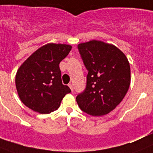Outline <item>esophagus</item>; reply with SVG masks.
Masks as SVG:
<instances>
[{
  "instance_id": "34e87169",
  "label": "esophagus",
  "mask_w": 153,
  "mask_h": 153,
  "mask_svg": "<svg viewBox=\"0 0 153 153\" xmlns=\"http://www.w3.org/2000/svg\"><path fill=\"white\" fill-rule=\"evenodd\" d=\"M68 86L70 87L71 90L73 92V90H74V87H73V85L71 84V83H70V84H68Z\"/></svg>"
}]
</instances>
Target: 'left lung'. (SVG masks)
<instances>
[{
	"label": "left lung",
	"mask_w": 153,
	"mask_h": 153,
	"mask_svg": "<svg viewBox=\"0 0 153 153\" xmlns=\"http://www.w3.org/2000/svg\"><path fill=\"white\" fill-rule=\"evenodd\" d=\"M88 70L86 88L76 97L85 113L102 116L116 108L128 92L131 82L128 60L114 45L91 40L78 45Z\"/></svg>",
	"instance_id": "obj_1"
}]
</instances>
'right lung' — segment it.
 Returning <instances> with one entry per match:
<instances>
[{
	"mask_svg": "<svg viewBox=\"0 0 153 153\" xmlns=\"http://www.w3.org/2000/svg\"><path fill=\"white\" fill-rule=\"evenodd\" d=\"M71 46L47 43L31 54L19 67L15 85L22 102L29 109L47 114L57 110L71 89L62 84L59 64Z\"/></svg>",
	"mask_w": 153,
	"mask_h": 153,
	"instance_id": "right-lung-1",
	"label": "right lung"
}]
</instances>
